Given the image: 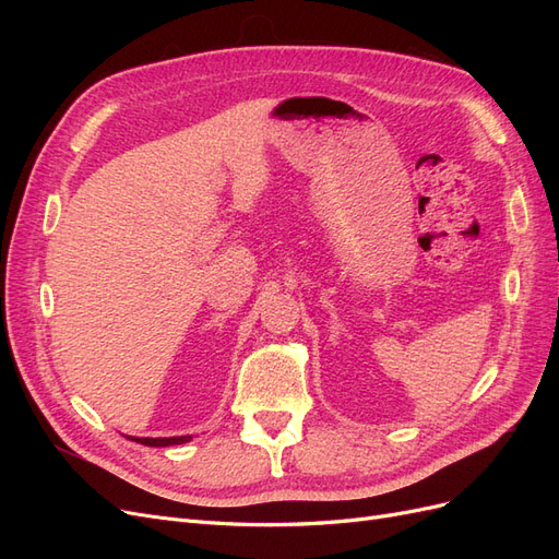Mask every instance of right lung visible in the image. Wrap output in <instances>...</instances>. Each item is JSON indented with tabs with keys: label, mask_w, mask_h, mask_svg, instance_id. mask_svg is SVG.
Listing matches in <instances>:
<instances>
[{
	"label": "right lung",
	"mask_w": 559,
	"mask_h": 559,
	"mask_svg": "<svg viewBox=\"0 0 559 559\" xmlns=\"http://www.w3.org/2000/svg\"><path fill=\"white\" fill-rule=\"evenodd\" d=\"M130 441L134 443H142L148 448H167V445H181V443H189L193 436H170V438H138V436H128Z\"/></svg>",
	"instance_id": "right-lung-1"
}]
</instances>
